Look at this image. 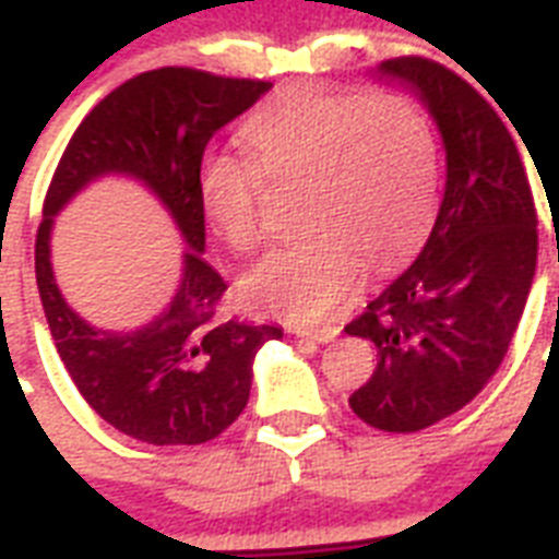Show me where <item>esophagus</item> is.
I'll use <instances>...</instances> for the list:
<instances>
[{
  "label": "esophagus",
  "instance_id": "obj_1",
  "mask_svg": "<svg viewBox=\"0 0 559 559\" xmlns=\"http://www.w3.org/2000/svg\"><path fill=\"white\" fill-rule=\"evenodd\" d=\"M295 334H298V337H304V340H314V343H332V340L340 334V329H334V326H323V329L298 326V329H295Z\"/></svg>",
  "mask_w": 559,
  "mask_h": 559
}]
</instances>
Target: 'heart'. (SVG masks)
Masks as SVG:
<instances>
[{
  "instance_id": "1",
  "label": "heart",
  "mask_w": 559,
  "mask_h": 559,
  "mask_svg": "<svg viewBox=\"0 0 559 559\" xmlns=\"http://www.w3.org/2000/svg\"><path fill=\"white\" fill-rule=\"evenodd\" d=\"M250 159L213 154L199 168V202L230 250L261 241V179L300 182L304 239L278 247L247 278L261 307L323 320L360 273L388 264L425 233L439 188L430 120L400 95L286 92L241 126Z\"/></svg>"
}]
</instances>
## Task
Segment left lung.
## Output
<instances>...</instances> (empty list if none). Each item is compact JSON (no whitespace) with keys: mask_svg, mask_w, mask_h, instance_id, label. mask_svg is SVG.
Masks as SVG:
<instances>
[{"mask_svg":"<svg viewBox=\"0 0 559 559\" xmlns=\"http://www.w3.org/2000/svg\"><path fill=\"white\" fill-rule=\"evenodd\" d=\"M377 75L427 106L448 182L414 264L346 326L377 346L348 405L377 430L416 433L481 394L507 357L535 281L537 213L512 134L464 78L419 56L382 61Z\"/></svg>","mask_w":559,"mask_h":559,"instance_id":"obj_1","label":"left lung"}]
</instances>
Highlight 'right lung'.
I'll return each mask as SVG.
<instances>
[{
    "label": "right lung",
    "instance_id": "1",
    "mask_svg": "<svg viewBox=\"0 0 559 559\" xmlns=\"http://www.w3.org/2000/svg\"><path fill=\"white\" fill-rule=\"evenodd\" d=\"M266 81L188 67L143 72L109 92L78 126L47 188L36 236V284L58 357L90 407L145 444H202L239 419L252 360L278 326L225 320L227 284L202 259L199 168L211 138L270 92ZM129 176L169 211L189 247L169 307L138 330L92 328L66 304L49 259L51 222L95 178Z\"/></svg>",
    "mask_w": 559,
    "mask_h": 559
}]
</instances>
